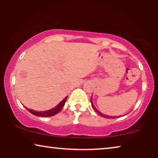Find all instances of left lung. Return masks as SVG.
Here are the masks:
<instances>
[{
  "mask_svg": "<svg viewBox=\"0 0 158 158\" xmlns=\"http://www.w3.org/2000/svg\"><path fill=\"white\" fill-rule=\"evenodd\" d=\"M90 102H91V105H92V106H93V108H94V109L95 110V111H96L97 113H98L99 115L100 116H103V117H105V118H117V117H118V116H108V115H105V114H102L101 113V112H100L98 111V110H97V109L96 107H95V106L94 105V103H93V101H92V97H91V98H90Z\"/></svg>",
  "mask_w": 158,
  "mask_h": 158,
  "instance_id": "obj_1",
  "label": "left lung"
}]
</instances>
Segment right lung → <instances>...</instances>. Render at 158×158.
I'll return each instance as SVG.
<instances>
[{"label": "right lung", "mask_w": 158, "mask_h": 158, "mask_svg": "<svg viewBox=\"0 0 158 158\" xmlns=\"http://www.w3.org/2000/svg\"><path fill=\"white\" fill-rule=\"evenodd\" d=\"M67 98H68V96L65 97V98H64L63 100L61 101V102L58 103V104L56 106L55 108H52V109L47 110V111H34V110H32V109H29L26 106H25V108L30 112V113L34 114V116H41V117H48V116H52L55 115V114H57L58 112H59L60 110L62 109V108L64 106V103H65V102H66Z\"/></svg>", "instance_id": "add662e5"}]
</instances>
